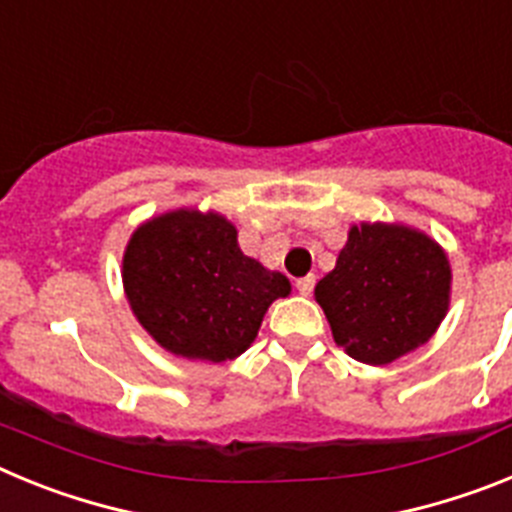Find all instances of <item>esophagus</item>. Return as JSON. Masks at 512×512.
Returning <instances> with one entry per match:
<instances>
[{"label": "esophagus", "mask_w": 512, "mask_h": 512, "mask_svg": "<svg viewBox=\"0 0 512 512\" xmlns=\"http://www.w3.org/2000/svg\"><path fill=\"white\" fill-rule=\"evenodd\" d=\"M312 287H315V277H312V274H307V277L297 279V292H300V295L307 297L312 292Z\"/></svg>", "instance_id": "1"}]
</instances>
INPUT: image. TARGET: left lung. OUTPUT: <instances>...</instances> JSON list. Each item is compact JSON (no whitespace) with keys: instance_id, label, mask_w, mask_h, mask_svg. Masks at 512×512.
Returning <instances> with one entry per match:
<instances>
[{"instance_id":"obj_1","label":"left lung","mask_w":512,"mask_h":512,"mask_svg":"<svg viewBox=\"0 0 512 512\" xmlns=\"http://www.w3.org/2000/svg\"><path fill=\"white\" fill-rule=\"evenodd\" d=\"M449 295L451 266L443 248L397 223L354 225L336 269L315 287L333 341L372 366L431 341L446 318Z\"/></svg>"}]
</instances>
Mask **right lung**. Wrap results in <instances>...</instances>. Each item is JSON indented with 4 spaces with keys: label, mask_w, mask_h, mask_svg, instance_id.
<instances>
[{
    "label": "right lung",
    "mask_w": 512,
    "mask_h": 512,
    "mask_svg": "<svg viewBox=\"0 0 512 512\" xmlns=\"http://www.w3.org/2000/svg\"><path fill=\"white\" fill-rule=\"evenodd\" d=\"M122 287L158 346L212 364L241 356L271 302L292 292L284 274L241 251L230 220L200 210L140 225L122 256Z\"/></svg>",
    "instance_id": "obj_1"
}]
</instances>
